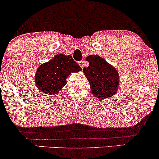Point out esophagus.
<instances>
[{
    "label": "esophagus",
    "mask_w": 159,
    "mask_h": 159,
    "mask_svg": "<svg viewBox=\"0 0 159 159\" xmlns=\"http://www.w3.org/2000/svg\"><path fill=\"white\" fill-rule=\"evenodd\" d=\"M79 65H80V66H81V67L83 69V68L85 66V62H84V60H83L80 61V62H79Z\"/></svg>",
    "instance_id": "1"
}]
</instances>
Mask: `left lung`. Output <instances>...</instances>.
Instances as JSON below:
<instances>
[{"label": "left lung", "mask_w": 159, "mask_h": 159, "mask_svg": "<svg viewBox=\"0 0 159 159\" xmlns=\"http://www.w3.org/2000/svg\"><path fill=\"white\" fill-rule=\"evenodd\" d=\"M86 60L89 62V66L84 68L83 71L95 98L112 97L118 91L119 85V76L116 68L98 55L88 56Z\"/></svg>", "instance_id": "1"}]
</instances>
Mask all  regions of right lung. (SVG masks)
I'll return each instance as SVG.
<instances>
[{"label":"right lung","instance_id":"1","mask_svg":"<svg viewBox=\"0 0 159 159\" xmlns=\"http://www.w3.org/2000/svg\"><path fill=\"white\" fill-rule=\"evenodd\" d=\"M81 70V66L71 56L57 54L53 60L38 67L34 78L36 88L49 95L57 94L66 84L69 75Z\"/></svg>","mask_w":159,"mask_h":159}]
</instances>
